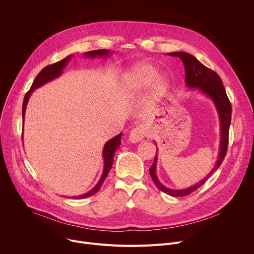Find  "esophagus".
Instances as JSON below:
<instances>
[{
  "mask_svg": "<svg viewBox=\"0 0 254 254\" xmlns=\"http://www.w3.org/2000/svg\"><path fill=\"white\" fill-rule=\"evenodd\" d=\"M145 129L144 127H136L134 128H132L129 132V135H128V140L131 142V143H135V142H138L140 141L144 136H145Z\"/></svg>",
  "mask_w": 254,
  "mask_h": 254,
  "instance_id": "1",
  "label": "esophagus"
}]
</instances>
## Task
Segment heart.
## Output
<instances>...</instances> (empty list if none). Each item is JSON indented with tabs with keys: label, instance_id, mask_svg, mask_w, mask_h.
Here are the masks:
<instances>
[{
	"label": "heart",
	"instance_id": "1",
	"mask_svg": "<svg viewBox=\"0 0 254 254\" xmlns=\"http://www.w3.org/2000/svg\"><path fill=\"white\" fill-rule=\"evenodd\" d=\"M157 72V68L152 64H137L125 74L123 78V88L127 92L137 93L152 81ZM168 87H170L168 78L165 75H158L152 82V92L155 96H161L167 91Z\"/></svg>",
	"mask_w": 254,
	"mask_h": 254
}]
</instances>
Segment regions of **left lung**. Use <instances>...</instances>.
Returning a JSON list of instances; mask_svg holds the SVG:
<instances>
[{
    "instance_id": "obj_1",
    "label": "left lung",
    "mask_w": 254,
    "mask_h": 254,
    "mask_svg": "<svg viewBox=\"0 0 254 254\" xmlns=\"http://www.w3.org/2000/svg\"><path fill=\"white\" fill-rule=\"evenodd\" d=\"M168 56L178 57L180 58L186 69V84L189 89H197L201 94L209 98L217 111L220 123V143H219V153L217 160L212 167L210 173L199 183L185 189V190H174L165 188L161 183L158 181L156 176V161H157V150L156 155L154 157L153 164L149 168V175L156 185L157 189L163 191L164 193L172 195V196H186L197 189H199L207 180L208 178L217 170L222 163L224 156L227 151V144H228V132L229 127L231 122V105L226 96L225 89L222 84V80L219 75L211 70L210 68L203 65L195 57L190 54L185 52H176L170 53Z\"/></svg>"
}]
</instances>
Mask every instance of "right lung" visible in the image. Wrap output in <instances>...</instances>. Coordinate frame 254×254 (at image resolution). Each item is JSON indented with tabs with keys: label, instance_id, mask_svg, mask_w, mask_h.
<instances>
[{
	"label": "right lung",
	"instance_id": "obj_1",
	"mask_svg": "<svg viewBox=\"0 0 254 254\" xmlns=\"http://www.w3.org/2000/svg\"><path fill=\"white\" fill-rule=\"evenodd\" d=\"M112 54L111 51L109 50H96V51H91V52H87L83 54V57L84 58H91V59H95L97 57L99 58H102L104 57L105 59L110 57ZM72 58V55H69L67 56L66 58H64V60L58 62V63H55L53 64H50V65H47L46 67H44L40 73L36 76L32 87L30 89V91L26 94L25 98H24V103H23V122L25 121V113H26V108H27V105H28V102H29V99L31 97V95L33 94V92L42 87L43 84L55 79L56 77L60 76L62 73H63V69L66 66L67 63L70 61V59ZM122 134L123 133H120L118 134L117 136L111 138L110 140H108L104 146V149H103V157H104V171H103V174H102V177L100 179V181L98 182V184L95 186V188L93 190H91L90 191L83 193L81 195H77V196H72L71 198H76V199H80V198H86V197H89L91 195H94L95 193H97L99 191V190L101 189V187L103 186L104 182L106 181L107 177H108V174L110 173L111 168L113 166V162H114V156H115V152L117 151V149L120 147V144H121V138H122Z\"/></svg>",
	"mask_w": 254,
	"mask_h": 254
}]
</instances>
